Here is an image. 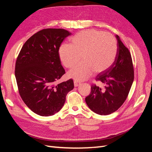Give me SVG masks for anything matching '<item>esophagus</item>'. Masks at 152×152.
<instances>
[{"label":"esophagus","instance_id":"esophagus-1","mask_svg":"<svg viewBox=\"0 0 152 152\" xmlns=\"http://www.w3.org/2000/svg\"><path fill=\"white\" fill-rule=\"evenodd\" d=\"M80 84H81L80 82H78L77 80H74V86H75V87L79 86H80Z\"/></svg>","mask_w":152,"mask_h":152}]
</instances>
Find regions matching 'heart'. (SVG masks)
<instances>
[{"label":"heart","instance_id":"b5f03b06","mask_svg":"<svg viewBox=\"0 0 152 152\" xmlns=\"http://www.w3.org/2000/svg\"><path fill=\"white\" fill-rule=\"evenodd\" d=\"M70 42L59 48L63 65L72 67L80 59V55L83 60L68 72L72 79L83 80L93 72L99 73L108 70L115 61L118 46L112 34L95 30H83L73 36Z\"/></svg>","mask_w":152,"mask_h":152}]
</instances>
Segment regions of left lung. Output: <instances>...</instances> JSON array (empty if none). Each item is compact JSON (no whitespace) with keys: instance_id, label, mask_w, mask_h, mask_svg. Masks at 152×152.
<instances>
[{"instance_id":"left-lung-1","label":"left lung","mask_w":152,"mask_h":152,"mask_svg":"<svg viewBox=\"0 0 152 152\" xmlns=\"http://www.w3.org/2000/svg\"><path fill=\"white\" fill-rule=\"evenodd\" d=\"M118 53L115 61L108 70L96 77L103 88L91 86V92L85 100L94 113L107 115L115 112L125 102L134 80L131 55L117 35Z\"/></svg>"}]
</instances>
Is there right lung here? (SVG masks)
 <instances>
[{"label":"right lung","mask_w":152,"mask_h":152,"mask_svg":"<svg viewBox=\"0 0 152 152\" xmlns=\"http://www.w3.org/2000/svg\"><path fill=\"white\" fill-rule=\"evenodd\" d=\"M68 31L43 29L26 41L16 59L15 77L21 99L32 112L40 116L53 115L65 104L72 79L56 84L65 74L59 48Z\"/></svg>","instance_id":"right-lung-1"}]
</instances>
